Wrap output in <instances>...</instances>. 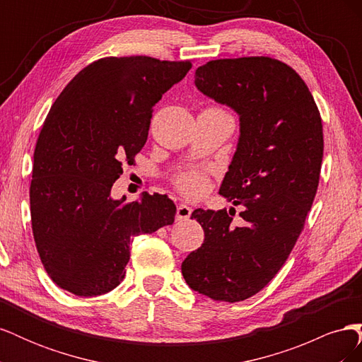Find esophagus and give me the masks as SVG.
Returning a JSON list of instances; mask_svg holds the SVG:
<instances>
[{"mask_svg": "<svg viewBox=\"0 0 362 362\" xmlns=\"http://www.w3.org/2000/svg\"><path fill=\"white\" fill-rule=\"evenodd\" d=\"M192 208L184 205V204H180L178 208H177V221H187V218L192 216Z\"/></svg>", "mask_w": 362, "mask_h": 362, "instance_id": "obj_1", "label": "esophagus"}]
</instances>
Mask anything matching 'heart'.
I'll use <instances>...</instances> for the list:
<instances>
[{
  "label": "heart",
  "instance_id": "b5f03b06",
  "mask_svg": "<svg viewBox=\"0 0 362 362\" xmlns=\"http://www.w3.org/2000/svg\"><path fill=\"white\" fill-rule=\"evenodd\" d=\"M177 187L187 198H199L208 189V180L201 172H185L178 177Z\"/></svg>",
  "mask_w": 362,
  "mask_h": 362
}]
</instances>
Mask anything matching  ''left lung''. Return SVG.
<instances>
[{
	"label": "left lung",
	"mask_w": 362,
	"mask_h": 362,
	"mask_svg": "<svg viewBox=\"0 0 362 362\" xmlns=\"http://www.w3.org/2000/svg\"><path fill=\"white\" fill-rule=\"evenodd\" d=\"M194 86L238 115L218 194L243 205L246 223L231 225L233 208L194 210L205 238L181 272L192 290L234 303L264 288L298 242L319 185L323 125L305 81L275 59L211 60L196 69Z\"/></svg>",
	"instance_id": "8db88e82"
}]
</instances>
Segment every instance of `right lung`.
<instances>
[{"label":"right lung","mask_w":362,"mask_h":362,"mask_svg":"<svg viewBox=\"0 0 362 362\" xmlns=\"http://www.w3.org/2000/svg\"><path fill=\"white\" fill-rule=\"evenodd\" d=\"M190 69L145 56L100 59L52 104L35 149L30 210L40 261L60 288L83 298L112 291L134 237L173 223L166 194L127 202L110 193L146 144L152 108Z\"/></svg>","instance_id":"1"}]
</instances>
